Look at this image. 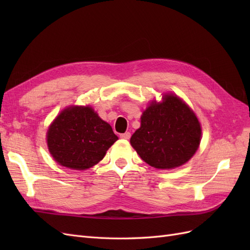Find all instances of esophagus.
I'll return each instance as SVG.
<instances>
[{"instance_id":"esophagus-1","label":"esophagus","mask_w":250,"mask_h":250,"mask_svg":"<svg viewBox=\"0 0 250 250\" xmlns=\"http://www.w3.org/2000/svg\"><path fill=\"white\" fill-rule=\"evenodd\" d=\"M130 137H131L130 132H125V133L120 134V138H121V139H124V140H129Z\"/></svg>"}]
</instances>
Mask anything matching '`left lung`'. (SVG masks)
<instances>
[{
	"label": "left lung",
	"instance_id": "obj_1",
	"mask_svg": "<svg viewBox=\"0 0 250 250\" xmlns=\"http://www.w3.org/2000/svg\"><path fill=\"white\" fill-rule=\"evenodd\" d=\"M201 127L195 113L174 95L152 102L143 112L141 127L130 139L142 160L157 169L186 164L198 149Z\"/></svg>",
	"mask_w": 250,
	"mask_h": 250
}]
</instances>
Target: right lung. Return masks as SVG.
<instances>
[{
	"label": "right lung",
	"instance_id": "obj_1",
	"mask_svg": "<svg viewBox=\"0 0 250 250\" xmlns=\"http://www.w3.org/2000/svg\"><path fill=\"white\" fill-rule=\"evenodd\" d=\"M117 140L111 126L89 106L64 109L47 134L53 158L74 170H85L99 163Z\"/></svg>",
	"mask_w": 250,
	"mask_h": 250
}]
</instances>
